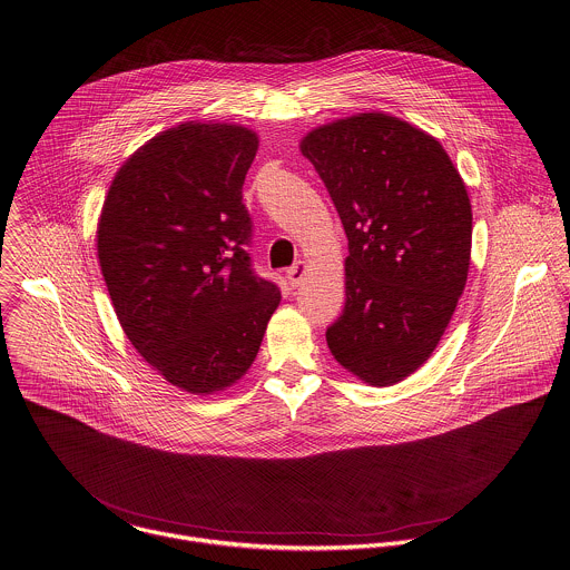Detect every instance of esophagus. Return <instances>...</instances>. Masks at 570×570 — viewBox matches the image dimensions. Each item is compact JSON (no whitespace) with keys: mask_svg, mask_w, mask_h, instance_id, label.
<instances>
[{"mask_svg":"<svg viewBox=\"0 0 570 570\" xmlns=\"http://www.w3.org/2000/svg\"><path fill=\"white\" fill-rule=\"evenodd\" d=\"M304 275H306V264L304 262H297L295 266H291L288 271H286V277H288V284L295 288V286H299L302 284V279H304Z\"/></svg>","mask_w":570,"mask_h":570,"instance_id":"esophagus-1","label":"esophagus"}]
</instances>
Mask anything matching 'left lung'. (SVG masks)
I'll return each mask as SVG.
<instances>
[{
  "label": "left lung",
  "instance_id": "obj_1",
  "mask_svg": "<svg viewBox=\"0 0 570 570\" xmlns=\"http://www.w3.org/2000/svg\"><path fill=\"white\" fill-rule=\"evenodd\" d=\"M302 154L324 180L350 248L328 347L361 381L399 383L432 356L466 284L464 183L434 136L379 112L313 129Z\"/></svg>",
  "mask_w": 570,
  "mask_h": 570
}]
</instances>
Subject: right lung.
<instances>
[{"mask_svg":"<svg viewBox=\"0 0 570 570\" xmlns=\"http://www.w3.org/2000/svg\"><path fill=\"white\" fill-rule=\"evenodd\" d=\"M257 136L183 122L116 174L97 246L116 317L171 385L212 394L253 363L282 295L253 271L242 185Z\"/></svg>","mask_w":570,"mask_h":570,"instance_id":"add662e5","label":"right lung"}]
</instances>
